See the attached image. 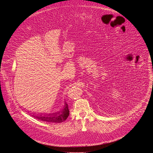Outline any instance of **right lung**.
Segmentation results:
<instances>
[{
    "label": "right lung",
    "mask_w": 153,
    "mask_h": 153,
    "mask_svg": "<svg viewBox=\"0 0 153 153\" xmlns=\"http://www.w3.org/2000/svg\"><path fill=\"white\" fill-rule=\"evenodd\" d=\"M30 114H31L33 117L37 118V119L42 121L51 123H62L68 118L70 114V111L68 104L64 101V105L62 110H60L59 111L50 114L42 113L38 114H36L34 113Z\"/></svg>",
    "instance_id": "add662e5"
}]
</instances>
